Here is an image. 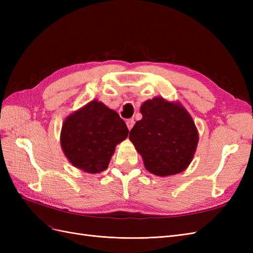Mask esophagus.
<instances>
[{
	"instance_id": "1",
	"label": "esophagus",
	"mask_w": 253,
	"mask_h": 253,
	"mask_svg": "<svg viewBox=\"0 0 253 253\" xmlns=\"http://www.w3.org/2000/svg\"><path fill=\"white\" fill-rule=\"evenodd\" d=\"M134 124H135L134 119H127V120H126V126H127V128H128V129H131V128L133 127Z\"/></svg>"
}]
</instances>
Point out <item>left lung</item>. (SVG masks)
I'll return each instance as SVG.
<instances>
[{
	"mask_svg": "<svg viewBox=\"0 0 253 253\" xmlns=\"http://www.w3.org/2000/svg\"><path fill=\"white\" fill-rule=\"evenodd\" d=\"M140 113L142 119L128 138L142 156L145 169L157 176L186 170L198 142L197 128L187 110L179 102L155 97L142 103Z\"/></svg>",
	"mask_w": 253,
	"mask_h": 253,
	"instance_id": "8db88e82",
	"label": "left lung"
}]
</instances>
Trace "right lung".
<instances>
[{
	"mask_svg": "<svg viewBox=\"0 0 253 253\" xmlns=\"http://www.w3.org/2000/svg\"><path fill=\"white\" fill-rule=\"evenodd\" d=\"M127 135L126 122L119 115L93 100L65 119L60 141L74 167L95 174L108 168L116 145Z\"/></svg>",
	"mask_w": 253,
	"mask_h": 253,
	"instance_id": "obj_1",
	"label": "right lung"
}]
</instances>
